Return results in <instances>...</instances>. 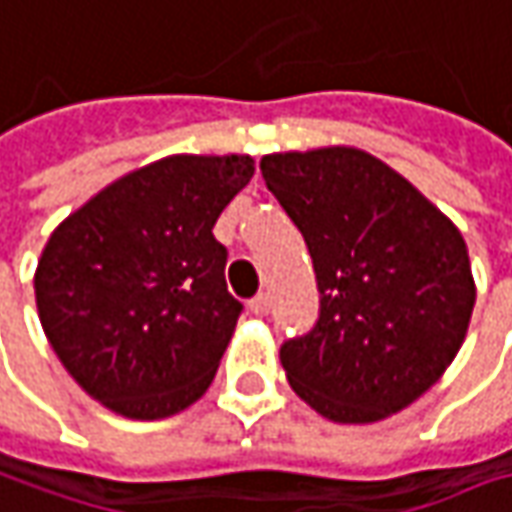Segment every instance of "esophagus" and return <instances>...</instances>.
<instances>
[{
  "mask_svg": "<svg viewBox=\"0 0 512 512\" xmlns=\"http://www.w3.org/2000/svg\"><path fill=\"white\" fill-rule=\"evenodd\" d=\"M269 309H272V298H269L266 292H260V295H255V298L249 300V312L257 315V318L269 315Z\"/></svg>",
  "mask_w": 512,
  "mask_h": 512,
  "instance_id": "34e87169",
  "label": "esophagus"
}]
</instances>
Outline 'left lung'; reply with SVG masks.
I'll list each match as a JSON object with an SVG mask.
<instances>
[{
    "label": "left lung",
    "mask_w": 512,
    "mask_h": 512,
    "mask_svg": "<svg viewBox=\"0 0 512 512\" xmlns=\"http://www.w3.org/2000/svg\"><path fill=\"white\" fill-rule=\"evenodd\" d=\"M269 191L312 255L321 309L280 346L300 398L338 424L404 410L453 364L476 283L467 243L433 203L358 148L269 154Z\"/></svg>",
    "instance_id": "8db88e82"
}]
</instances>
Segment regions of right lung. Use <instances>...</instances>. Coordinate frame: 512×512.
I'll return each instance as SVG.
<instances>
[{"label":"right lung","mask_w":512,"mask_h":512,"mask_svg":"<svg viewBox=\"0 0 512 512\" xmlns=\"http://www.w3.org/2000/svg\"><path fill=\"white\" fill-rule=\"evenodd\" d=\"M252 174L243 154L166 157L51 234L34 278L39 321L62 367L108 410L154 421L209 389L243 312L212 229Z\"/></svg>","instance_id":"obj_1"}]
</instances>
